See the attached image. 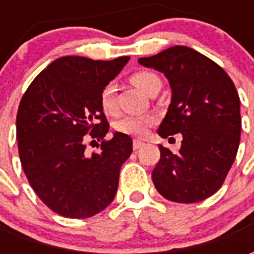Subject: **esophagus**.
<instances>
[{"mask_svg": "<svg viewBox=\"0 0 254 254\" xmlns=\"http://www.w3.org/2000/svg\"><path fill=\"white\" fill-rule=\"evenodd\" d=\"M143 145H144L143 141H140V140H133V149L141 148Z\"/></svg>", "mask_w": 254, "mask_h": 254, "instance_id": "34e87169", "label": "esophagus"}]
</instances>
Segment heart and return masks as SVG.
<instances>
[{
  "mask_svg": "<svg viewBox=\"0 0 254 254\" xmlns=\"http://www.w3.org/2000/svg\"><path fill=\"white\" fill-rule=\"evenodd\" d=\"M132 81L141 92L149 95L155 89H160L162 81L158 74L148 70L133 73ZM100 106L106 113H114L116 110V85L114 83H107L100 91ZM154 122L151 116H127L118 120L116 129L118 132L130 134V136H143L147 132V127Z\"/></svg>",
  "mask_w": 254,
  "mask_h": 254,
  "instance_id": "b5f03b06",
  "label": "heart"
}]
</instances>
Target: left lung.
<instances>
[{"label":"left lung","instance_id":"8db88e82","mask_svg":"<svg viewBox=\"0 0 254 254\" xmlns=\"http://www.w3.org/2000/svg\"><path fill=\"white\" fill-rule=\"evenodd\" d=\"M165 74L171 103L158 133H181L177 154L159 145L152 181L162 196L176 202H198L219 190L234 163L241 136L240 96L218 64L187 46H173L138 60Z\"/></svg>","mask_w":254,"mask_h":254}]
</instances>
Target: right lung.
Masks as SVG:
<instances>
[{
    "label": "right lung",
    "mask_w": 254,
    "mask_h": 254,
    "mask_svg": "<svg viewBox=\"0 0 254 254\" xmlns=\"http://www.w3.org/2000/svg\"><path fill=\"white\" fill-rule=\"evenodd\" d=\"M127 61L129 57L58 58L21 98L16 117L20 162L38 197L61 216H94L116 197L121 166L132 154V138L116 132L92 155L85 154L84 141L87 133L100 141L109 132L100 91Z\"/></svg>",
    "instance_id": "right-lung-1"
}]
</instances>
